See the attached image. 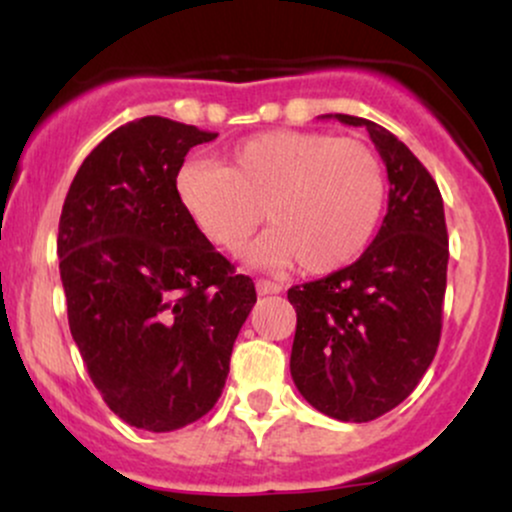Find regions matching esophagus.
<instances>
[{
  "label": "esophagus",
  "mask_w": 512,
  "mask_h": 512,
  "mask_svg": "<svg viewBox=\"0 0 512 512\" xmlns=\"http://www.w3.org/2000/svg\"><path fill=\"white\" fill-rule=\"evenodd\" d=\"M255 289H257V293H260V296H269V293H279L281 286L276 284V281L260 279V281H257V284H255Z\"/></svg>",
  "instance_id": "obj_1"
}]
</instances>
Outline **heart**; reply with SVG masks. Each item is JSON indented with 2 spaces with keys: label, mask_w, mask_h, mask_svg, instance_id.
Here are the masks:
<instances>
[{
  "label": "heart",
  "mask_w": 512,
  "mask_h": 512,
  "mask_svg": "<svg viewBox=\"0 0 512 512\" xmlns=\"http://www.w3.org/2000/svg\"><path fill=\"white\" fill-rule=\"evenodd\" d=\"M175 192L199 231L236 252L264 216L272 223L245 252L257 267L298 260L308 274L354 262L378 231L385 209V170L356 139L274 129L240 142L226 168L192 158L175 175Z\"/></svg>",
  "instance_id": "heart-1"
}]
</instances>
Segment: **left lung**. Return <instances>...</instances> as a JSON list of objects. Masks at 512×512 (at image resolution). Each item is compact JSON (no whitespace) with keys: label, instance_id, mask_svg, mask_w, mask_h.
Here are the masks:
<instances>
[{"label":"left lung","instance_id":"8db88e82","mask_svg":"<svg viewBox=\"0 0 512 512\" xmlns=\"http://www.w3.org/2000/svg\"><path fill=\"white\" fill-rule=\"evenodd\" d=\"M387 168V214L368 250L325 279L289 289L291 378L339 421H373L404 402L431 366L443 327L448 228L436 180L392 132L354 115Z\"/></svg>","mask_w":512,"mask_h":512}]
</instances>
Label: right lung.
<instances>
[{"label": "right lung", "instance_id": "add662e5", "mask_svg": "<svg viewBox=\"0 0 512 512\" xmlns=\"http://www.w3.org/2000/svg\"><path fill=\"white\" fill-rule=\"evenodd\" d=\"M216 137L158 115L127 122L84 158L62 207L69 330L105 404L144 431L214 407L257 301L175 192L187 151Z\"/></svg>", "mask_w": 512, "mask_h": 512}]
</instances>
